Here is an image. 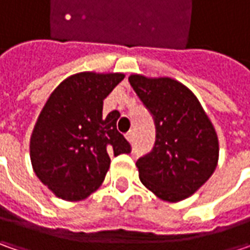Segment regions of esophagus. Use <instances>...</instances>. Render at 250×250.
<instances>
[{"instance_id":"obj_1","label":"esophagus","mask_w":250,"mask_h":250,"mask_svg":"<svg viewBox=\"0 0 250 250\" xmlns=\"http://www.w3.org/2000/svg\"><path fill=\"white\" fill-rule=\"evenodd\" d=\"M125 138H126V140H128V142H132V140H133V130L126 132V133H125Z\"/></svg>"}]
</instances>
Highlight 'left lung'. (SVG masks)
I'll use <instances>...</instances> for the list:
<instances>
[{"label":"left lung","instance_id":"obj_1","mask_svg":"<svg viewBox=\"0 0 250 250\" xmlns=\"http://www.w3.org/2000/svg\"><path fill=\"white\" fill-rule=\"evenodd\" d=\"M129 83L156 125L153 149L136 161L140 181L163 200H184L216 169V130L195 94L182 83L142 75H130Z\"/></svg>","mask_w":250,"mask_h":250}]
</instances>
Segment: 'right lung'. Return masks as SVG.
<instances>
[{
  "instance_id": "1",
  "label": "right lung",
  "mask_w": 250,
  "mask_h": 250,
  "mask_svg": "<svg viewBox=\"0 0 250 250\" xmlns=\"http://www.w3.org/2000/svg\"><path fill=\"white\" fill-rule=\"evenodd\" d=\"M122 79V73H76L45 103L30 138V160L55 196L86 199L104 181L110 156L130 153L129 142L117 130L120 112L103 117V101Z\"/></svg>"
}]
</instances>
